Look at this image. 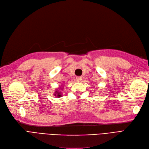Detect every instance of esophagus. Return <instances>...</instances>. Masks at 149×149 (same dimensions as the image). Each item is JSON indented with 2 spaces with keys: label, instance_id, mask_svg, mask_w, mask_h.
<instances>
[{
  "label": "esophagus",
  "instance_id": "esophagus-1",
  "mask_svg": "<svg viewBox=\"0 0 149 149\" xmlns=\"http://www.w3.org/2000/svg\"><path fill=\"white\" fill-rule=\"evenodd\" d=\"M81 80H82V78L81 77H76V80L77 81H81Z\"/></svg>",
  "mask_w": 149,
  "mask_h": 149
}]
</instances>
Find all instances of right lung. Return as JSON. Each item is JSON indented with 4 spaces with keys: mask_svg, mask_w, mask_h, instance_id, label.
I'll list each match as a JSON object with an SVG mask.
<instances>
[{
    "mask_svg": "<svg viewBox=\"0 0 149 149\" xmlns=\"http://www.w3.org/2000/svg\"><path fill=\"white\" fill-rule=\"evenodd\" d=\"M62 89V88H61ZM60 90H58L56 91H55V93H54V96H56L58 97H61V91H59Z\"/></svg>",
    "mask_w": 149,
    "mask_h": 149,
    "instance_id": "obj_1",
    "label": "right lung"
}]
</instances>
